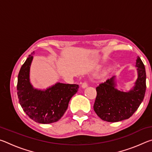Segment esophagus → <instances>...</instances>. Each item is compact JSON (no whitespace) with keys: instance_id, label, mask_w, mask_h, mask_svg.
Wrapping results in <instances>:
<instances>
[{"instance_id":"obj_1","label":"esophagus","mask_w":152,"mask_h":152,"mask_svg":"<svg viewBox=\"0 0 152 152\" xmlns=\"http://www.w3.org/2000/svg\"><path fill=\"white\" fill-rule=\"evenodd\" d=\"M88 86V83H87L86 82H84L83 83H82V87L83 88H86V87Z\"/></svg>"}]
</instances>
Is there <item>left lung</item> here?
I'll return each instance as SVG.
<instances>
[{
	"mask_svg": "<svg viewBox=\"0 0 152 152\" xmlns=\"http://www.w3.org/2000/svg\"><path fill=\"white\" fill-rule=\"evenodd\" d=\"M135 67L137 68V79L135 86L129 92L120 91L115 88V76L96 88L97 95L93 107L102 120L117 122L127 119L142 102L146 90V74L145 66L139 56Z\"/></svg>",
	"mask_w": 152,
	"mask_h": 152,
	"instance_id": "left-lung-1",
	"label": "left lung"
}]
</instances>
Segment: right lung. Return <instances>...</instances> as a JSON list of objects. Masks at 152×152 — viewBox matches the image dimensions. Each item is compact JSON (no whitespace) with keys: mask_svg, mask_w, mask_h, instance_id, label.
<instances>
[{"mask_svg":"<svg viewBox=\"0 0 152 152\" xmlns=\"http://www.w3.org/2000/svg\"><path fill=\"white\" fill-rule=\"evenodd\" d=\"M31 54L23 64L18 75L17 88L19 103L34 121L42 124L56 122L65 113L69 101L78 91L79 86L58 82L43 91L33 88L29 79L33 58Z\"/></svg>","mask_w":152,"mask_h":152,"instance_id":"1","label":"right lung"}]
</instances>
